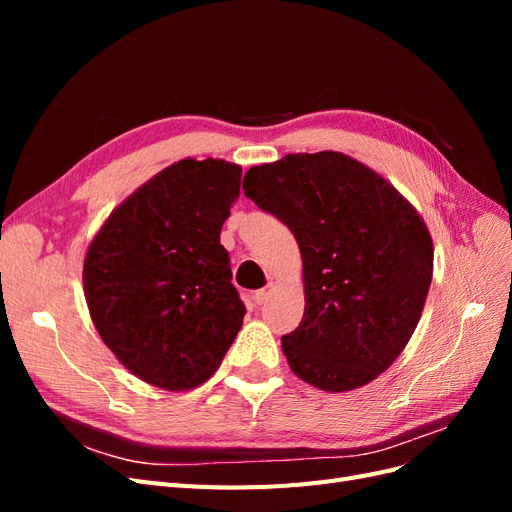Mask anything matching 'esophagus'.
Instances as JSON below:
<instances>
[{
    "label": "esophagus",
    "mask_w": 512,
    "mask_h": 512,
    "mask_svg": "<svg viewBox=\"0 0 512 512\" xmlns=\"http://www.w3.org/2000/svg\"><path fill=\"white\" fill-rule=\"evenodd\" d=\"M271 292H273V284H269L267 288H262V290H256V292H254V303H256V305L267 303L269 297H271Z\"/></svg>",
    "instance_id": "obj_1"
}]
</instances>
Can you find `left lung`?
<instances>
[{"label":"left lung","instance_id":"1","mask_svg":"<svg viewBox=\"0 0 512 512\" xmlns=\"http://www.w3.org/2000/svg\"><path fill=\"white\" fill-rule=\"evenodd\" d=\"M245 196L284 222L303 258L305 312L282 337L290 369L322 391L376 380L410 342L433 275V243L408 200L339 151L252 166Z\"/></svg>","mask_w":512,"mask_h":512}]
</instances>
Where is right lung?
Masks as SVG:
<instances>
[{"label":"right lung","mask_w":512,"mask_h":512,"mask_svg":"<svg viewBox=\"0 0 512 512\" xmlns=\"http://www.w3.org/2000/svg\"><path fill=\"white\" fill-rule=\"evenodd\" d=\"M241 166L185 158L134 190L96 232L83 288L102 342L164 391L207 382L243 324L222 224Z\"/></svg>","instance_id":"right-lung-1"}]
</instances>
